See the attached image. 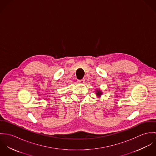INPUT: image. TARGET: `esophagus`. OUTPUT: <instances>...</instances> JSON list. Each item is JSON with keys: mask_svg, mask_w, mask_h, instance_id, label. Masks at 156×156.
<instances>
[{"mask_svg": "<svg viewBox=\"0 0 156 156\" xmlns=\"http://www.w3.org/2000/svg\"><path fill=\"white\" fill-rule=\"evenodd\" d=\"M78 82H79V83L83 84V83H85V79H82V80H78Z\"/></svg>", "mask_w": 156, "mask_h": 156, "instance_id": "1", "label": "esophagus"}]
</instances>
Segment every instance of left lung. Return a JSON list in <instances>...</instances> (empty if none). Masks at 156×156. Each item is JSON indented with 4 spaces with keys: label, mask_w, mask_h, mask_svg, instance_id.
Here are the masks:
<instances>
[{
    "label": "left lung",
    "mask_w": 156,
    "mask_h": 156,
    "mask_svg": "<svg viewBox=\"0 0 156 156\" xmlns=\"http://www.w3.org/2000/svg\"><path fill=\"white\" fill-rule=\"evenodd\" d=\"M95 94L97 95V96L99 98L101 97V95L103 94V92H101V90L100 89H95Z\"/></svg>",
    "instance_id": "1"
}]
</instances>
